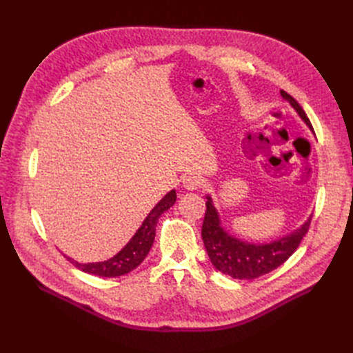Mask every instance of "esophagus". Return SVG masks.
I'll return each instance as SVG.
<instances>
[{
	"instance_id": "34e87169",
	"label": "esophagus",
	"mask_w": 353,
	"mask_h": 353,
	"mask_svg": "<svg viewBox=\"0 0 353 353\" xmlns=\"http://www.w3.org/2000/svg\"><path fill=\"white\" fill-rule=\"evenodd\" d=\"M203 184V179L199 174H187L183 176V185L187 188V190H197L200 188Z\"/></svg>"
}]
</instances>
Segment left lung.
Instances as JSON below:
<instances>
[{
  "label": "left lung",
  "mask_w": 353,
  "mask_h": 353,
  "mask_svg": "<svg viewBox=\"0 0 353 353\" xmlns=\"http://www.w3.org/2000/svg\"><path fill=\"white\" fill-rule=\"evenodd\" d=\"M280 92L283 99L292 104L297 114L312 130V125L309 122L305 110L301 108V104L285 91L281 90ZM309 225H311V218H307V221L299 230L271 243L254 244L243 241L231 236L221 227L218 210L213 206L212 199L208 196L205 221H203L201 227V239L205 243L212 265L218 271L232 276V279L253 280L279 268L280 265L290 258L305 237Z\"/></svg>",
  "instance_id": "left-lung-1"
}]
</instances>
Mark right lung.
I'll list each match as a JSON object with an SVG mask.
<instances>
[{
  "label": "right lung",
  "mask_w": 353,
  "mask_h": 353,
  "mask_svg": "<svg viewBox=\"0 0 353 353\" xmlns=\"http://www.w3.org/2000/svg\"><path fill=\"white\" fill-rule=\"evenodd\" d=\"M175 200V190H170L169 193L152 209V212L148 213L143 222V225L137 230L135 236L130 240V243H128L119 253H116L113 258L104 262L92 263H79L77 261H73L72 258H68V261L83 272L105 276V279H110V276H121L131 272L145 259V256L150 252L156 236L157 221L163 212H166L170 206H174Z\"/></svg>",
  "instance_id": "obj_1"
}]
</instances>
